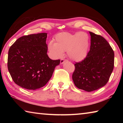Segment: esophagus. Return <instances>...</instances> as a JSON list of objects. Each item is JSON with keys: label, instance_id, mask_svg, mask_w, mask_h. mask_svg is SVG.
Masks as SVG:
<instances>
[{"label": "esophagus", "instance_id": "esophagus-1", "mask_svg": "<svg viewBox=\"0 0 123 123\" xmlns=\"http://www.w3.org/2000/svg\"><path fill=\"white\" fill-rule=\"evenodd\" d=\"M66 61V60H64V59H61V61H60V63H61V64H62L64 63V62Z\"/></svg>", "mask_w": 123, "mask_h": 123}]
</instances>
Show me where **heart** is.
Here are the masks:
<instances>
[{"label":"heart","mask_w":123,"mask_h":123,"mask_svg":"<svg viewBox=\"0 0 123 123\" xmlns=\"http://www.w3.org/2000/svg\"><path fill=\"white\" fill-rule=\"evenodd\" d=\"M89 47V37L85 32L75 34L61 32L55 37V42L49 43L48 48L52 56L59 59L67 52L70 60L81 62L86 59Z\"/></svg>","instance_id":"obj_1"}]
</instances>
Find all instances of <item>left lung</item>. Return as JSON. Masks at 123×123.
I'll list each match as a JSON object with an SVG mask.
<instances>
[{"label": "left lung", "instance_id": "1", "mask_svg": "<svg viewBox=\"0 0 123 123\" xmlns=\"http://www.w3.org/2000/svg\"><path fill=\"white\" fill-rule=\"evenodd\" d=\"M91 47L86 59L75 64L72 79L78 88L87 92L99 89L107 84L114 67V54L106 39L89 32Z\"/></svg>", "mask_w": 123, "mask_h": 123}]
</instances>
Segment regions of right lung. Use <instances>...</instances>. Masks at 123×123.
Returning a JSON list of instances; mask_svg holds the SVG:
<instances>
[{
	"label": "right lung",
	"instance_id": "right-lung-1",
	"mask_svg": "<svg viewBox=\"0 0 123 123\" xmlns=\"http://www.w3.org/2000/svg\"><path fill=\"white\" fill-rule=\"evenodd\" d=\"M47 33L24 36L10 48L7 67L13 81L29 90H36L47 84L60 60L47 55Z\"/></svg>",
	"mask_w": 123,
	"mask_h": 123
}]
</instances>
